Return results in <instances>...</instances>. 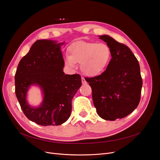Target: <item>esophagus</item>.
I'll return each instance as SVG.
<instances>
[{"mask_svg":"<svg viewBox=\"0 0 160 160\" xmlns=\"http://www.w3.org/2000/svg\"><path fill=\"white\" fill-rule=\"evenodd\" d=\"M81 81H82V83L83 84H86L87 83V81H85V79L84 77H81Z\"/></svg>","mask_w":160,"mask_h":160,"instance_id":"obj_1","label":"esophagus"}]
</instances>
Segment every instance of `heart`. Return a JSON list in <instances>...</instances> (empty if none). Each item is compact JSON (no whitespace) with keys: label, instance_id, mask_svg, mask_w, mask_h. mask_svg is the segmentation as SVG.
I'll return each instance as SVG.
<instances>
[{"label":"heart","instance_id":"b5f03b06","mask_svg":"<svg viewBox=\"0 0 160 160\" xmlns=\"http://www.w3.org/2000/svg\"><path fill=\"white\" fill-rule=\"evenodd\" d=\"M69 55L65 57V64L74 68L80 62V69L86 75L95 77L101 74L111 58L109 47L105 43L77 41L71 44Z\"/></svg>","mask_w":160,"mask_h":160}]
</instances>
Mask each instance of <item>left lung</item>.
I'll return each mask as SVG.
<instances>
[{
    "instance_id": "left-lung-1",
    "label": "left lung",
    "mask_w": 160,
    "mask_h": 160,
    "mask_svg": "<svg viewBox=\"0 0 160 160\" xmlns=\"http://www.w3.org/2000/svg\"><path fill=\"white\" fill-rule=\"evenodd\" d=\"M99 37L109 47L112 58L103 72L85 80L92 89L98 115L115 121L126 117L138 107L143 83L140 67L128 47L107 35Z\"/></svg>"
}]
</instances>
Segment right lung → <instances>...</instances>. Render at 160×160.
I'll use <instances>...</instances> for the list:
<instances>
[{
  "label": "right lung",
  "instance_id": "add662e5",
  "mask_svg": "<svg viewBox=\"0 0 160 160\" xmlns=\"http://www.w3.org/2000/svg\"><path fill=\"white\" fill-rule=\"evenodd\" d=\"M38 40L20 61L14 76L15 93L26 117L37 124L59 125L71 115V101L81 86L79 74L65 75L61 46L64 42ZM40 88L43 101L38 107L28 103V91L31 86Z\"/></svg>",
  "mask_w": 160,
  "mask_h": 160
}]
</instances>
